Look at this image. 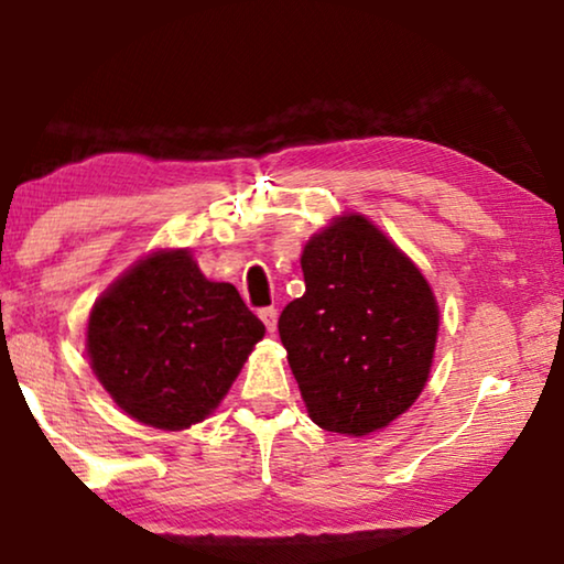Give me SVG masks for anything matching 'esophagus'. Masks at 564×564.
Masks as SVG:
<instances>
[{
  "label": "esophagus",
  "instance_id": "1",
  "mask_svg": "<svg viewBox=\"0 0 564 564\" xmlns=\"http://www.w3.org/2000/svg\"><path fill=\"white\" fill-rule=\"evenodd\" d=\"M259 318L264 321L269 334H274V330H276V311H274V307H261Z\"/></svg>",
  "mask_w": 564,
  "mask_h": 564
}]
</instances>
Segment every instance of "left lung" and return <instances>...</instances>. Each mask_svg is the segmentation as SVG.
Masks as SVG:
<instances>
[{
	"label": "left lung",
	"mask_w": 564,
	"mask_h": 564,
	"mask_svg": "<svg viewBox=\"0 0 564 564\" xmlns=\"http://www.w3.org/2000/svg\"><path fill=\"white\" fill-rule=\"evenodd\" d=\"M305 295L280 338L307 415L367 436L415 403L434 361L438 305L419 267L365 215H341L305 243Z\"/></svg>",
	"instance_id": "obj_1"
}]
</instances>
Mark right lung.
<instances>
[{
    "instance_id": "1",
    "label": "right lung",
    "mask_w": 564,
    "mask_h": 564,
    "mask_svg": "<svg viewBox=\"0 0 564 564\" xmlns=\"http://www.w3.org/2000/svg\"><path fill=\"white\" fill-rule=\"evenodd\" d=\"M264 336L228 282H210L187 249L153 251L89 313L97 380L130 419L180 431L210 415Z\"/></svg>"
}]
</instances>
